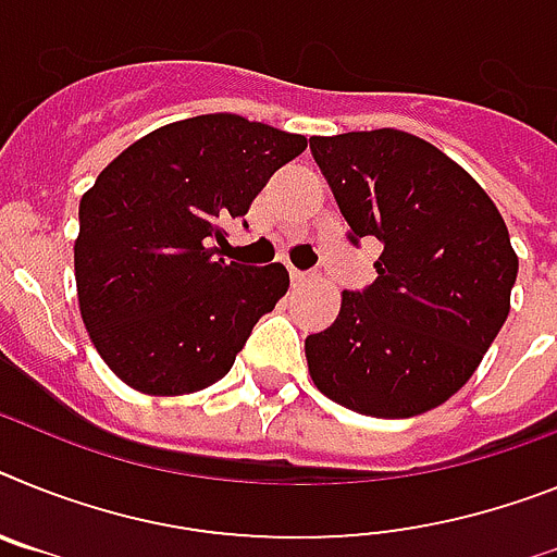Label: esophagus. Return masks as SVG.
Returning a JSON list of instances; mask_svg holds the SVG:
<instances>
[{"instance_id": "1", "label": "esophagus", "mask_w": 557, "mask_h": 557, "mask_svg": "<svg viewBox=\"0 0 557 557\" xmlns=\"http://www.w3.org/2000/svg\"><path fill=\"white\" fill-rule=\"evenodd\" d=\"M288 274H292V286H306V283H311V280H314V274H311V271L292 269Z\"/></svg>"}]
</instances>
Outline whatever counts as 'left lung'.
I'll use <instances>...</instances> for the list:
<instances>
[{
    "mask_svg": "<svg viewBox=\"0 0 557 557\" xmlns=\"http://www.w3.org/2000/svg\"><path fill=\"white\" fill-rule=\"evenodd\" d=\"M311 152L348 240L382 243L376 280L343 292L336 320L306 339L311 380L376 419L438 408L509 314L518 257L507 223L459 163L401 129L314 135Z\"/></svg>",
    "mask_w": 557,
    "mask_h": 557,
    "instance_id": "obj_1",
    "label": "left lung"
}]
</instances>
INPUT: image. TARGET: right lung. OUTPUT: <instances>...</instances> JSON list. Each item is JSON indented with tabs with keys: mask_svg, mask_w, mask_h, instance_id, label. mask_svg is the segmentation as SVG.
I'll return each instance as SVG.
<instances>
[{
	"mask_svg": "<svg viewBox=\"0 0 557 557\" xmlns=\"http://www.w3.org/2000/svg\"><path fill=\"white\" fill-rule=\"evenodd\" d=\"M308 141L232 112L175 121L127 147L78 203L82 320L110 371L149 396L223 380L288 292L283 263H226L214 243Z\"/></svg>",
	"mask_w": 557,
	"mask_h": 557,
	"instance_id": "1",
	"label": "right lung"
}]
</instances>
